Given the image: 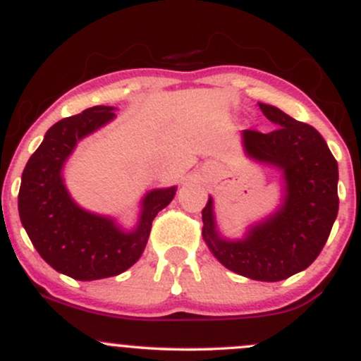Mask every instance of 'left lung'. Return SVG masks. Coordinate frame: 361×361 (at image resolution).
I'll list each match as a JSON object with an SVG mask.
<instances>
[{
  "mask_svg": "<svg viewBox=\"0 0 361 361\" xmlns=\"http://www.w3.org/2000/svg\"><path fill=\"white\" fill-rule=\"evenodd\" d=\"M275 123L261 134L244 130L246 154L279 168L283 175V204L267 221L252 226L244 239L227 241L215 227L214 204L202 210V235L226 268L259 281H280L309 267L322 251L338 215V163L322 135L280 109L258 103Z\"/></svg>",
  "mask_w": 361,
  "mask_h": 361,
  "instance_id": "8db88e82",
  "label": "left lung"
}]
</instances>
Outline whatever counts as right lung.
<instances>
[{
    "label": "right lung",
    "instance_id": "1",
    "mask_svg": "<svg viewBox=\"0 0 361 361\" xmlns=\"http://www.w3.org/2000/svg\"><path fill=\"white\" fill-rule=\"evenodd\" d=\"M114 106H91L49 128L23 169L18 212L39 255L56 271L74 280L120 275L142 255L152 221L176 193V186L142 198L139 224L126 233L114 219L86 212L74 204L62 180V166L82 137L115 118Z\"/></svg>",
    "mask_w": 361,
    "mask_h": 361
}]
</instances>
